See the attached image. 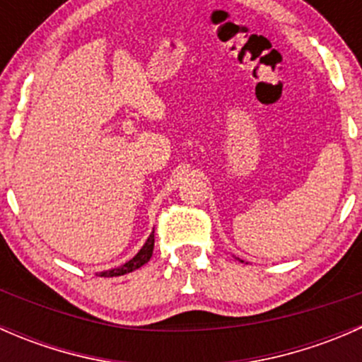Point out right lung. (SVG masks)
<instances>
[{
	"label": "right lung",
	"mask_w": 362,
	"mask_h": 362,
	"mask_svg": "<svg viewBox=\"0 0 362 362\" xmlns=\"http://www.w3.org/2000/svg\"><path fill=\"white\" fill-rule=\"evenodd\" d=\"M152 252H154V231H152V235L148 236V240L145 242V245L141 247V250L138 252V254L134 255L131 261H127L126 264L120 266V268H115V269H110V272L101 273V276H120V275H126V273L134 272V269L141 268L145 262L151 261Z\"/></svg>",
	"instance_id": "obj_1"
}]
</instances>
